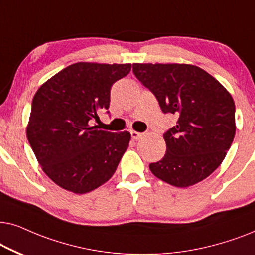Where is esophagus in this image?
I'll use <instances>...</instances> for the list:
<instances>
[{"instance_id": "obj_1", "label": "esophagus", "mask_w": 255, "mask_h": 255, "mask_svg": "<svg viewBox=\"0 0 255 255\" xmlns=\"http://www.w3.org/2000/svg\"><path fill=\"white\" fill-rule=\"evenodd\" d=\"M130 135H131V138H133V140H140V138L143 136V134L142 133H138V131H135V130H131L130 131Z\"/></svg>"}]
</instances>
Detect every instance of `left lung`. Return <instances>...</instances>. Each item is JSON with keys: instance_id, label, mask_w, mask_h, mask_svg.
Returning a JSON list of instances; mask_svg holds the SVG:
<instances>
[{"instance_id": "obj_1", "label": "left lung", "mask_w": 255, "mask_h": 255, "mask_svg": "<svg viewBox=\"0 0 255 255\" xmlns=\"http://www.w3.org/2000/svg\"><path fill=\"white\" fill-rule=\"evenodd\" d=\"M133 72L157 98L163 113L177 117L163 135L164 157L149 168L177 188L205 179L222 164L234 135L236 107L216 78L191 64L134 63Z\"/></svg>"}]
</instances>
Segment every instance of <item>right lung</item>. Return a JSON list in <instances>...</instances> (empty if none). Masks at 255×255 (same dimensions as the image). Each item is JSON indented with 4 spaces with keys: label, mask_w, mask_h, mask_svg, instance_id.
<instances>
[{
    "label": "right lung",
    "mask_w": 255,
    "mask_h": 255,
    "mask_svg": "<svg viewBox=\"0 0 255 255\" xmlns=\"http://www.w3.org/2000/svg\"><path fill=\"white\" fill-rule=\"evenodd\" d=\"M130 69L131 64L79 62L37 90L26 137L42 170L62 189L83 195L117 170L130 134L100 130L92 120L108 110L112 85Z\"/></svg>",
    "instance_id": "1"
}]
</instances>
